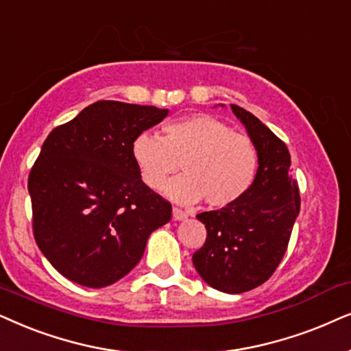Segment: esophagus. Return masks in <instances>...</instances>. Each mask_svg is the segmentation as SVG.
<instances>
[{"label": "esophagus", "instance_id": "34e87169", "mask_svg": "<svg viewBox=\"0 0 351 351\" xmlns=\"http://www.w3.org/2000/svg\"><path fill=\"white\" fill-rule=\"evenodd\" d=\"M171 212H173V218H175L176 221H183V219L188 218V215H186L183 210L178 208V207H173Z\"/></svg>", "mask_w": 351, "mask_h": 351}]
</instances>
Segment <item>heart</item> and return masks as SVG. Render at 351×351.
<instances>
[{
	"label": "heart",
	"mask_w": 351,
	"mask_h": 351,
	"mask_svg": "<svg viewBox=\"0 0 351 351\" xmlns=\"http://www.w3.org/2000/svg\"><path fill=\"white\" fill-rule=\"evenodd\" d=\"M163 133L160 138L143 132L132 144L133 160L149 188H160L181 163L184 173L165 188L176 202L204 199L208 207L224 208L249 193L258 170V152L249 136L207 114L170 121Z\"/></svg>",
	"instance_id": "b5f03b06"
}]
</instances>
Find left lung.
<instances>
[{"label":"left lung","mask_w":351,"mask_h":351,"mask_svg":"<svg viewBox=\"0 0 351 351\" xmlns=\"http://www.w3.org/2000/svg\"><path fill=\"white\" fill-rule=\"evenodd\" d=\"M258 152L254 184L236 204L197 215L207 239L193 263L208 286L242 293L273 276L286 254L300 212V191L291 170V154L254 114L231 104Z\"/></svg>","instance_id":"left-lung-1"}]
</instances>
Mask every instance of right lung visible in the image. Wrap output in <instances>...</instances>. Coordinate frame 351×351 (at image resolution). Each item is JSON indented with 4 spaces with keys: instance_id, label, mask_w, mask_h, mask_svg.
Here are the masks:
<instances>
[{
    "instance_id": "obj_1",
    "label": "right lung",
    "mask_w": 351,
    "mask_h": 351,
    "mask_svg": "<svg viewBox=\"0 0 351 351\" xmlns=\"http://www.w3.org/2000/svg\"><path fill=\"white\" fill-rule=\"evenodd\" d=\"M168 109L97 101L48 134L29 175L32 228L51 265L85 287L128 274L171 204L143 183L133 139Z\"/></svg>"
}]
</instances>
